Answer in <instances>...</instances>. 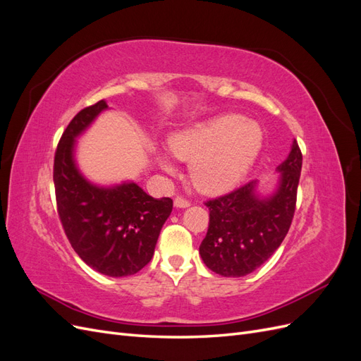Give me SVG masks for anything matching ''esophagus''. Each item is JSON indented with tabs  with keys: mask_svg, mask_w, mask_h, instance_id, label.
I'll use <instances>...</instances> for the list:
<instances>
[{
	"mask_svg": "<svg viewBox=\"0 0 361 361\" xmlns=\"http://www.w3.org/2000/svg\"><path fill=\"white\" fill-rule=\"evenodd\" d=\"M190 204L191 203L187 199H183V197H176V199H174V206L179 207V209H183V207H188Z\"/></svg>",
	"mask_w": 361,
	"mask_h": 361,
	"instance_id": "34e87169",
	"label": "esophagus"
}]
</instances>
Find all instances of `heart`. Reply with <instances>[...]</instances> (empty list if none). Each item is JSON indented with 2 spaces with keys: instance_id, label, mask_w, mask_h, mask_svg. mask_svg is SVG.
<instances>
[{
  "instance_id": "obj_1",
  "label": "heart",
  "mask_w": 361,
  "mask_h": 361,
  "mask_svg": "<svg viewBox=\"0 0 361 361\" xmlns=\"http://www.w3.org/2000/svg\"><path fill=\"white\" fill-rule=\"evenodd\" d=\"M264 141V128L256 120L226 113L176 130L169 138V147L178 159L191 162L190 176L195 188L204 194H223L247 176ZM158 161L167 173H176L167 155L159 154Z\"/></svg>"
}]
</instances>
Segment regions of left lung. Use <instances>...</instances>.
I'll list each match as a JSON object with an SVG mask.
<instances>
[{"instance_id": "obj_1", "label": "left lung", "mask_w": 361, "mask_h": 361, "mask_svg": "<svg viewBox=\"0 0 361 361\" xmlns=\"http://www.w3.org/2000/svg\"><path fill=\"white\" fill-rule=\"evenodd\" d=\"M302 155L297 140L277 167L279 179L268 195L257 180L209 200V228L200 244L204 265L224 277H244L274 255L285 239L297 203Z\"/></svg>"}]
</instances>
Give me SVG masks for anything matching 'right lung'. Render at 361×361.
Wrapping results in <instances>:
<instances>
[{
	"label": "right lung",
	"mask_w": 361,
	"mask_h": 361,
	"mask_svg": "<svg viewBox=\"0 0 361 361\" xmlns=\"http://www.w3.org/2000/svg\"><path fill=\"white\" fill-rule=\"evenodd\" d=\"M105 110L106 102L99 101L72 118L56 152L54 185L60 220L76 255L104 276L126 277L154 256L173 200L154 199L133 180L97 185L81 173L76 138Z\"/></svg>",
	"instance_id": "add662e5"
}]
</instances>
